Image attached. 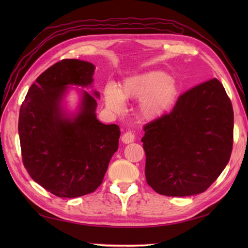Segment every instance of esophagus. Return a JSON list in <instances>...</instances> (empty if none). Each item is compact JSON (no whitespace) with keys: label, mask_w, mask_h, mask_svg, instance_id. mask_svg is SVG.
I'll return each mask as SVG.
<instances>
[{"label":"esophagus","mask_w":248,"mask_h":248,"mask_svg":"<svg viewBox=\"0 0 248 248\" xmlns=\"http://www.w3.org/2000/svg\"><path fill=\"white\" fill-rule=\"evenodd\" d=\"M121 140H123L124 144L133 143L135 140V134L132 132V131H128V132H125L123 136H121Z\"/></svg>","instance_id":"esophagus-1"}]
</instances>
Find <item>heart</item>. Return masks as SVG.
<instances>
[{
    "label": "heart",
    "mask_w": 248,
    "mask_h": 248,
    "mask_svg": "<svg viewBox=\"0 0 248 248\" xmlns=\"http://www.w3.org/2000/svg\"><path fill=\"white\" fill-rule=\"evenodd\" d=\"M179 88L176 81L165 72L150 71L125 80L118 91L109 86L105 89L108 107L119 110L121 100L140 99L139 110L141 117L155 119L166 114L175 103Z\"/></svg>",
    "instance_id": "b5f03b06"
}]
</instances>
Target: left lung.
I'll return each instance as SVG.
<instances>
[{"instance_id": "8db88e82", "label": "left lung", "mask_w": 248, "mask_h": 248, "mask_svg": "<svg viewBox=\"0 0 248 248\" xmlns=\"http://www.w3.org/2000/svg\"><path fill=\"white\" fill-rule=\"evenodd\" d=\"M147 183L165 196L204 192L229 162L233 109L217 78L178 98L170 113L144 125Z\"/></svg>"}]
</instances>
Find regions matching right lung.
I'll return each mask as SVG.
<instances>
[{"instance_id": "right-lung-1", "label": "right lung", "mask_w": 248, "mask_h": 248, "mask_svg": "<svg viewBox=\"0 0 248 248\" xmlns=\"http://www.w3.org/2000/svg\"><path fill=\"white\" fill-rule=\"evenodd\" d=\"M93 71L88 62H57L36 78L21 104L18 131L23 165L35 182L57 197L75 198L96 191L118 149L119 127L97 119L93 94L83 92L76 118L62 114L67 85L88 86ZM94 94L99 97L97 92Z\"/></svg>"}]
</instances>
